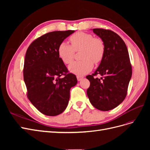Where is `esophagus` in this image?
I'll return each mask as SVG.
<instances>
[{
  "label": "esophagus",
  "instance_id": "obj_1",
  "mask_svg": "<svg viewBox=\"0 0 150 150\" xmlns=\"http://www.w3.org/2000/svg\"><path fill=\"white\" fill-rule=\"evenodd\" d=\"M76 78H77V79H78V81H81V79H82L83 78V76H81L78 75V76H76Z\"/></svg>",
  "mask_w": 150,
  "mask_h": 150
}]
</instances>
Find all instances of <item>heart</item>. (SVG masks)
Here are the masks:
<instances>
[{
	"instance_id": "1",
	"label": "heart",
	"mask_w": 150,
	"mask_h": 150,
	"mask_svg": "<svg viewBox=\"0 0 150 150\" xmlns=\"http://www.w3.org/2000/svg\"><path fill=\"white\" fill-rule=\"evenodd\" d=\"M71 46L66 42H62L57 48L58 56L61 60L68 64L71 62L74 56L75 51H81V61L72 62L69 66V70L72 73L83 75L91 71L93 62L98 64L104 55L105 46L100 38H94L89 33L78 32L70 36L69 39Z\"/></svg>"
}]
</instances>
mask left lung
I'll return each instance as SVG.
<instances>
[{"label":"left lung","mask_w":150,"mask_h":150,"mask_svg":"<svg viewBox=\"0 0 150 150\" xmlns=\"http://www.w3.org/2000/svg\"><path fill=\"white\" fill-rule=\"evenodd\" d=\"M105 46V52L98 69L86 76L90 82L87 95L92 105L106 111L115 108L125 99L132 75L128 49L119 35L111 30L93 29ZM98 74L100 79L96 78Z\"/></svg>","instance_id":"8db88e82"}]
</instances>
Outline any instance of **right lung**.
<instances>
[{"label": "right lung", "instance_id": "right-lung-1", "mask_svg": "<svg viewBox=\"0 0 150 150\" xmlns=\"http://www.w3.org/2000/svg\"><path fill=\"white\" fill-rule=\"evenodd\" d=\"M74 30L53 31L36 39L25 54L24 80L28 98L42 114L54 116L67 106L70 89L78 81L57 54L59 45Z\"/></svg>", "mask_w": 150, "mask_h": 150}]
</instances>
